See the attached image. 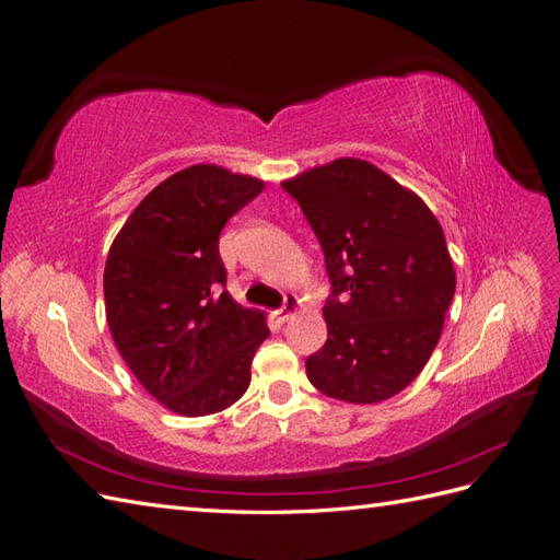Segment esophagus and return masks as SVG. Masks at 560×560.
I'll return each mask as SVG.
<instances>
[{
  "label": "esophagus",
  "mask_w": 560,
  "mask_h": 560,
  "mask_svg": "<svg viewBox=\"0 0 560 560\" xmlns=\"http://www.w3.org/2000/svg\"><path fill=\"white\" fill-rule=\"evenodd\" d=\"M299 308H301L299 296H296V294H287V296H284V303H282V308L276 311V315H278L280 322H284V319H290Z\"/></svg>",
  "instance_id": "esophagus-1"
}]
</instances>
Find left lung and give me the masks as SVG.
<instances>
[{"label":"left lung","mask_w":560,"mask_h":560,"mask_svg":"<svg viewBox=\"0 0 560 560\" xmlns=\"http://www.w3.org/2000/svg\"><path fill=\"white\" fill-rule=\"evenodd\" d=\"M325 252L327 343L306 360L322 395L376 404L409 385L444 329L455 270L432 210L381 167L336 159L282 182Z\"/></svg>","instance_id":"left-lung-1"}]
</instances>
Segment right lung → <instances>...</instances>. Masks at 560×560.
<instances>
[{
	"label": "right lung",
	"instance_id": "add662e5",
	"mask_svg": "<svg viewBox=\"0 0 560 560\" xmlns=\"http://www.w3.org/2000/svg\"><path fill=\"white\" fill-rule=\"evenodd\" d=\"M264 182L212 163L163 179L114 238L105 313L114 343L147 393L177 416L224 411L249 387L266 315L226 292L219 233Z\"/></svg>",
	"mask_w": 560,
	"mask_h": 560
}]
</instances>
